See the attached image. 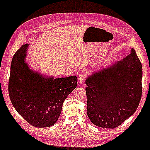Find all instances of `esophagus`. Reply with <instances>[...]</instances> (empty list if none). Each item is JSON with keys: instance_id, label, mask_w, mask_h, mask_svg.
I'll return each mask as SVG.
<instances>
[{"instance_id": "esophagus-1", "label": "esophagus", "mask_w": 150, "mask_h": 150, "mask_svg": "<svg viewBox=\"0 0 150 150\" xmlns=\"http://www.w3.org/2000/svg\"><path fill=\"white\" fill-rule=\"evenodd\" d=\"M78 79H79V83L83 84L84 81H85V76L83 74H81V75H79V78H78Z\"/></svg>"}]
</instances>
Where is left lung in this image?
I'll use <instances>...</instances> for the list:
<instances>
[{
  "label": "left lung",
  "mask_w": 150,
  "mask_h": 150,
  "mask_svg": "<svg viewBox=\"0 0 150 150\" xmlns=\"http://www.w3.org/2000/svg\"><path fill=\"white\" fill-rule=\"evenodd\" d=\"M142 65L132 48L122 60L94 71L85 80L87 112L100 128H115L136 111L142 95Z\"/></svg>",
  "instance_id": "obj_1"
}]
</instances>
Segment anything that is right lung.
I'll list each match as a JSON object with an SVG mask.
<instances>
[{"label":"right lung","mask_w":150,"mask_h":150,"mask_svg":"<svg viewBox=\"0 0 150 150\" xmlns=\"http://www.w3.org/2000/svg\"><path fill=\"white\" fill-rule=\"evenodd\" d=\"M29 44L13 55L9 80V95L13 107L30 125L47 128L60 116L63 102L76 87V76L54 79L30 69L26 62Z\"/></svg>","instance_id":"right-lung-1"}]
</instances>
